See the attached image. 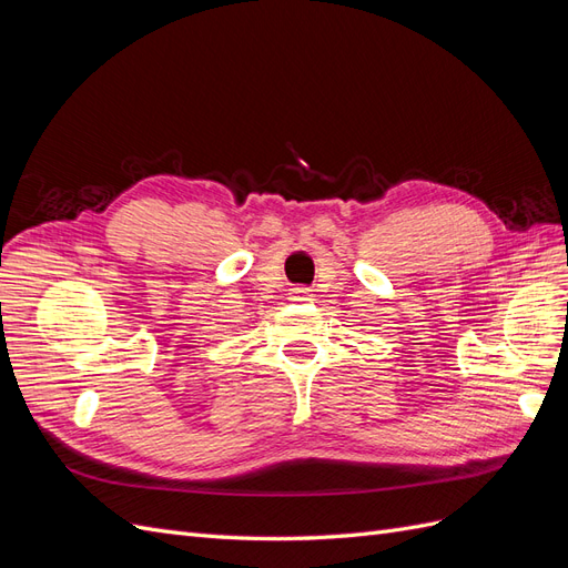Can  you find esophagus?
Returning a JSON list of instances; mask_svg holds the SVG:
<instances>
[{
	"label": "esophagus",
	"mask_w": 568,
	"mask_h": 568,
	"mask_svg": "<svg viewBox=\"0 0 568 568\" xmlns=\"http://www.w3.org/2000/svg\"><path fill=\"white\" fill-rule=\"evenodd\" d=\"M288 298L291 301H311L313 294H311V288H307V286H294L288 291Z\"/></svg>",
	"instance_id": "1"
}]
</instances>
